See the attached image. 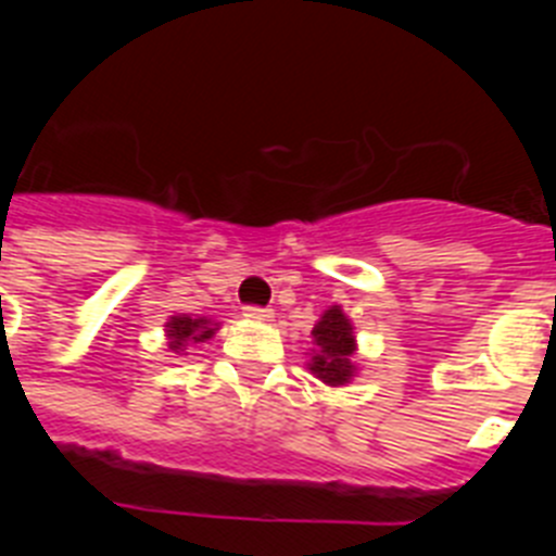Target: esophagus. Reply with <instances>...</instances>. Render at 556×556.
<instances>
[{"mask_svg": "<svg viewBox=\"0 0 556 556\" xmlns=\"http://www.w3.org/2000/svg\"><path fill=\"white\" fill-rule=\"evenodd\" d=\"M244 317H250V320H273V308L248 306L244 308Z\"/></svg>", "mask_w": 556, "mask_h": 556, "instance_id": "34e87169", "label": "esophagus"}]
</instances>
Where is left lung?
I'll use <instances>...</instances> for the list:
<instances>
[{
    "mask_svg": "<svg viewBox=\"0 0 556 556\" xmlns=\"http://www.w3.org/2000/svg\"><path fill=\"white\" fill-rule=\"evenodd\" d=\"M314 342H317V356H312L308 370L317 378H323L326 384H345L348 378L353 376V328L342 308L333 306L328 308L320 317V323L312 331Z\"/></svg>",
    "mask_w": 556,
    "mask_h": 556,
    "instance_id": "8db88e82",
    "label": "left lung"
}]
</instances>
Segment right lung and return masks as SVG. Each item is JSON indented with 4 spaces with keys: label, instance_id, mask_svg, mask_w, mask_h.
<instances>
[{
    "label": "right lung",
    "instance_id": "1",
    "mask_svg": "<svg viewBox=\"0 0 556 556\" xmlns=\"http://www.w3.org/2000/svg\"><path fill=\"white\" fill-rule=\"evenodd\" d=\"M166 331H169V339H172V351L180 353L184 351L186 342H205V339L214 337V331L217 328L211 326L208 320H191V317H172L169 323H166Z\"/></svg>",
    "mask_w": 556,
    "mask_h": 556
}]
</instances>
